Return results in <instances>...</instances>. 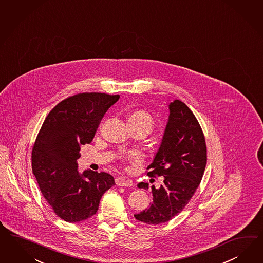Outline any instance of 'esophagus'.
I'll return each instance as SVG.
<instances>
[{
	"mask_svg": "<svg viewBox=\"0 0 263 263\" xmlns=\"http://www.w3.org/2000/svg\"><path fill=\"white\" fill-rule=\"evenodd\" d=\"M115 183L118 185V186H126V187H130L134 185V182L133 180H130L128 177H118L116 180H115Z\"/></svg>",
	"mask_w": 263,
	"mask_h": 263,
	"instance_id": "34e87169",
	"label": "esophagus"
}]
</instances>
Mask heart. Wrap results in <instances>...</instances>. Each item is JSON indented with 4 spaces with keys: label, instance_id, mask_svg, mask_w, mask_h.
I'll return each mask as SVG.
<instances>
[{
    "label": "heart",
    "instance_id": "1",
    "mask_svg": "<svg viewBox=\"0 0 263 263\" xmlns=\"http://www.w3.org/2000/svg\"><path fill=\"white\" fill-rule=\"evenodd\" d=\"M128 121H133L135 123H140L145 126H147L148 128H152L154 125V120L152 118L150 114L144 110H135L129 114L128 116Z\"/></svg>",
    "mask_w": 263,
    "mask_h": 263
}]
</instances>
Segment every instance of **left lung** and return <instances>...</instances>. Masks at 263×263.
<instances>
[{
	"label": "left lung",
	"instance_id": "obj_1",
	"mask_svg": "<svg viewBox=\"0 0 263 263\" xmlns=\"http://www.w3.org/2000/svg\"><path fill=\"white\" fill-rule=\"evenodd\" d=\"M169 116L161 142L152 163L150 177L162 176L160 187L152 186L150 206L135 214V219L149 224L166 223L178 215L194 195L206 165V146L203 130L195 115L180 100L169 105ZM137 187L149 189V183Z\"/></svg>",
	"mask_w": 263,
	"mask_h": 263
}]
</instances>
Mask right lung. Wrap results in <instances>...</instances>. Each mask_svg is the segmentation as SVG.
Segmentation results:
<instances>
[{"label": "right lung", "instance_id": "right-lung-1", "mask_svg": "<svg viewBox=\"0 0 263 263\" xmlns=\"http://www.w3.org/2000/svg\"><path fill=\"white\" fill-rule=\"evenodd\" d=\"M120 96L81 93L48 114L31 153L32 173L46 201L62 220L76 223L96 214L100 200L115 185L114 178L90 169L78 171L81 146L93 140L106 110Z\"/></svg>", "mask_w": 263, "mask_h": 263}]
</instances>
